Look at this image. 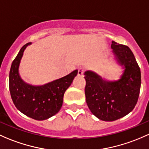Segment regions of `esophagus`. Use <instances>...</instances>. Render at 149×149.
<instances>
[{
    "label": "esophagus",
    "instance_id": "esophagus-1",
    "mask_svg": "<svg viewBox=\"0 0 149 149\" xmlns=\"http://www.w3.org/2000/svg\"><path fill=\"white\" fill-rule=\"evenodd\" d=\"M84 72H85V70L83 68H79V69H78V75H79V76H83V74L84 73Z\"/></svg>",
    "mask_w": 149,
    "mask_h": 149
}]
</instances>
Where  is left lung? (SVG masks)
Returning a JSON list of instances; mask_svg holds the SVG:
<instances>
[{
  "instance_id": "left-lung-1",
  "label": "left lung",
  "mask_w": 149,
  "mask_h": 149,
  "mask_svg": "<svg viewBox=\"0 0 149 149\" xmlns=\"http://www.w3.org/2000/svg\"><path fill=\"white\" fill-rule=\"evenodd\" d=\"M117 61L124 65L120 79L106 81L96 73L86 71V101L93 115L105 121H113L129 113L136 105L140 93L141 70L131 50L127 46L112 41Z\"/></svg>"
}]
</instances>
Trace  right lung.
<instances>
[{"label":"right lung","instance_id":"add662e5","mask_svg":"<svg viewBox=\"0 0 149 149\" xmlns=\"http://www.w3.org/2000/svg\"><path fill=\"white\" fill-rule=\"evenodd\" d=\"M25 44L14 59L9 73V90L15 107L27 116L42 120L51 118L60 111L63 95L78 73L76 70L67 76L40 86L26 84L18 74V67Z\"/></svg>","mask_w":149,"mask_h":149}]
</instances>
